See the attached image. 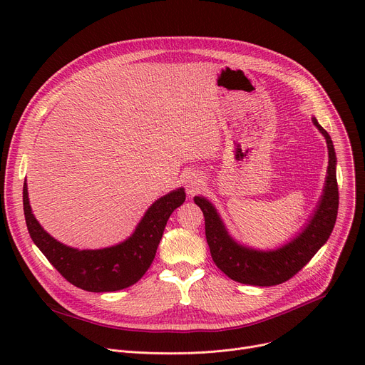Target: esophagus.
I'll return each instance as SVG.
<instances>
[{"label":"esophagus","mask_w":365,"mask_h":365,"mask_svg":"<svg viewBox=\"0 0 365 365\" xmlns=\"http://www.w3.org/2000/svg\"><path fill=\"white\" fill-rule=\"evenodd\" d=\"M202 179L198 176L197 173H189V175L185 178V186H186V192L187 195H194L202 186Z\"/></svg>","instance_id":"obj_1"}]
</instances>
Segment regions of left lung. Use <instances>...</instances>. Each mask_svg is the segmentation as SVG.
<instances>
[{"mask_svg": "<svg viewBox=\"0 0 365 365\" xmlns=\"http://www.w3.org/2000/svg\"><path fill=\"white\" fill-rule=\"evenodd\" d=\"M314 125L325 138L329 148V167L322 195L317 208L302 231L275 250H256L237 242L217 213L216 207L205 197H194L205 219V238L210 253L222 272L241 284L269 287L294 277L327 242L337 217L339 189L336 179V152L330 134L312 117Z\"/></svg>", "mask_w": 365, "mask_h": 365, "instance_id": "1", "label": "left lung"}]
</instances>
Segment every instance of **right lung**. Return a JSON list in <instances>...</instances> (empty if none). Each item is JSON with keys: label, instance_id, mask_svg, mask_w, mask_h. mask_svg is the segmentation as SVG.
<instances>
[{"label": "right lung", "instance_id": "obj_1", "mask_svg": "<svg viewBox=\"0 0 365 365\" xmlns=\"http://www.w3.org/2000/svg\"><path fill=\"white\" fill-rule=\"evenodd\" d=\"M185 198L183 187L171 190L146 210L134 232L123 242L99 250H78L44 231L32 215L28 185L24 183V212L32 241L65 279L93 293L127 289L145 275L155 257L170 215Z\"/></svg>", "mask_w": 365, "mask_h": 365}]
</instances>
